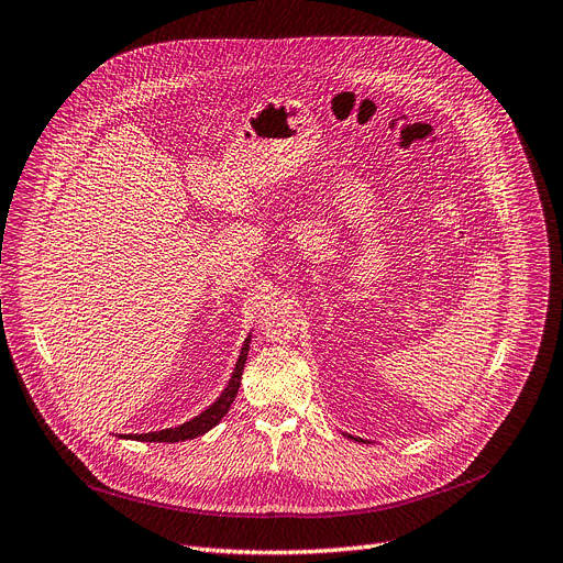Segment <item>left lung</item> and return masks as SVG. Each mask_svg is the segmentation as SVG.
<instances>
[{"label":"left lung","mask_w":563,"mask_h":563,"mask_svg":"<svg viewBox=\"0 0 563 563\" xmlns=\"http://www.w3.org/2000/svg\"><path fill=\"white\" fill-rule=\"evenodd\" d=\"M356 442H358V439H356Z\"/></svg>","instance_id":"left-lung-1"}]
</instances>
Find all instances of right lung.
I'll return each instance as SVG.
<instances>
[{
	"instance_id": "1",
	"label": "right lung",
	"mask_w": 563,
	"mask_h": 563,
	"mask_svg": "<svg viewBox=\"0 0 563 563\" xmlns=\"http://www.w3.org/2000/svg\"><path fill=\"white\" fill-rule=\"evenodd\" d=\"M249 356V340L246 345L241 350V356L236 361V368L232 373V379L228 384V388L223 390V396L218 398L207 411H202L200 417H195L192 421L179 426V428H167V430H158V432H144V434H129L131 439H137V442H186V439H195L205 434L207 430H211L218 421H221L228 409L232 407L234 398H236V390L241 384V375H243V363H246Z\"/></svg>"
}]
</instances>
